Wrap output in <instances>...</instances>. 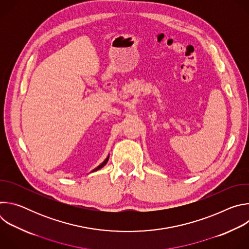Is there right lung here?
<instances>
[{
  "label": "right lung",
  "instance_id": "obj_1",
  "mask_svg": "<svg viewBox=\"0 0 249 249\" xmlns=\"http://www.w3.org/2000/svg\"><path fill=\"white\" fill-rule=\"evenodd\" d=\"M108 160H109V156H108V157H107V158H106V159H105V160H104V161H103V162H102V163H100V164H99V165H98V166H97V167H96V168H94V169H93V170H92V171H96V170H98V169H100V168H101V167H103V166H104V165H105V164H106V163H107V161H108Z\"/></svg>",
  "mask_w": 249,
  "mask_h": 249
}]
</instances>
